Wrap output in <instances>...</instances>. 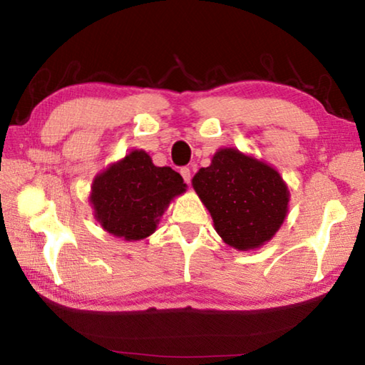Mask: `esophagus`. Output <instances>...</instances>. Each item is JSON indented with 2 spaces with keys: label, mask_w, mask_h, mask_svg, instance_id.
<instances>
[{
  "label": "esophagus",
  "mask_w": 365,
  "mask_h": 365,
  "mask_svg": "<svg viewBox=\"0 0 365 365\" xmlns=\"http://www.w3.org/2000/svg\"><path fill=\"white\" fill-rule=\"evenodd\" d=\"M180 174H182V177H183L185 183H190V182H191V172H190L188 168H182V169H180Z\"/></svg>",
  "instance_id": "34e87169"
}]
</instances>
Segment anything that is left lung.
<instances>
[{
    "instance_id": "1",
    "label": "left lung",
    "mask_w": 365,
    "mask_h": 365,
    "mask_svg": "<svg viewBox=\"0 0 365 365\" xmlns=\"http://www.w3.org/2000/svg\"><path fill=\"white\" fill-rule=\"evenodd\" d=\"M191 185L219 237L238 251L270 242L288 214L289 191L279 170L237 148H220Z\"/></svg>"
}]
</instances>
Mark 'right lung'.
I'll return each instance as SVG.
<instances>
[{
    "label": "right lung",
    "instance_id": "right-lung-1",
    "mask_svg": "<svg viewBox=\"0 0 365 365\" xmlns=\"http://www.w3.org/2000/svg\"><path fill=\"white\" fill-rule=\"evenodd\" d=\"M185 191L178 172L158 168L146 151L133 150L95 177L90 205L103 230L140 242L156 232L170 201Z\"/></svg>",
    "mask_w": 365,
    "mask_h": 365
}]
</instances>
